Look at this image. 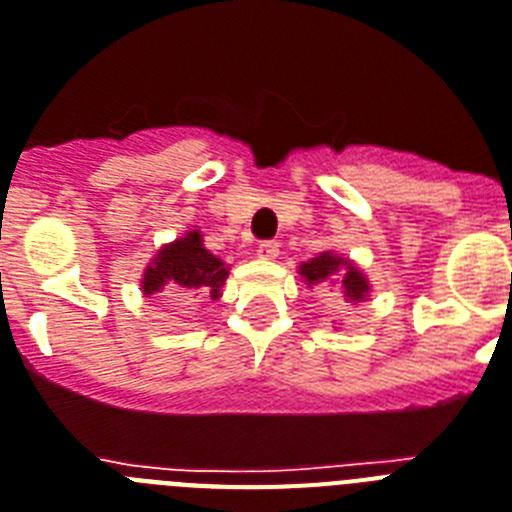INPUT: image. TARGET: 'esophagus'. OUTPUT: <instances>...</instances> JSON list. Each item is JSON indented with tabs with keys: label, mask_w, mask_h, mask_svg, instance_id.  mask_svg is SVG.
<instances>
[{
	"label": "esophagus",
	"mask_w": 512,
	"mask_h": 512,
	"mask_svg": "<svg viewBox=\"0 0 512 512\" xmlns=\"http://www.w3.org/2000/svg\"><path fill=\"white\" fill-rule=\"evenodd\" d=\"M255 255L263 257V260H273V257H278V242L276 239H268V242H260L255 247Z\"/></svg>",
	"instance_id": "1"
}]
</instances>
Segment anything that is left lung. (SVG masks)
<instances>
[{
  "label": "left lung",
  "instance_id": "left-lung-1",
  "mask_svg": "<svg viewBox=\"0 0 512 512\" xmlns=\"http://www.w3.org/2000/svg\"><path fill=\"white\" fill-rule=\"evenodd\" d=\"M336 270H343L341 273L343 294L349 296V299H362V296H367L369 286L367 281H364L362 273H359L351 263H346L343 257L333 255V252H325V255L304 263L302 268H299V273L307 278V283H322V281H328L330 276H336Z\"/></svg>",
  "mask_w": 512,
  "mask_h": 512
}]
</instances>
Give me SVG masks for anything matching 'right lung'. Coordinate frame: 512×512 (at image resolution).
<instances>
[{
	"label": "right lung",
	"instance_id": "right-lung-1",
	"mask_svg": "<svg viewBox=\"0 0 512 512\" xmlns=\"http://www.w3.org/2000/svg\"><path fill=\"white\" fill-rule=\"evenodd\" d=\"M226 276H229V268L203 247V239L197 231H190L158 252L153 265L145 270L143 291L158 294L163 286H169L171 294L176 288H182L183 291L176 294H210V299H218Z\"/></svg>",
	"mask_w": 512,
	"mask_h": 512
}]
</instances>
